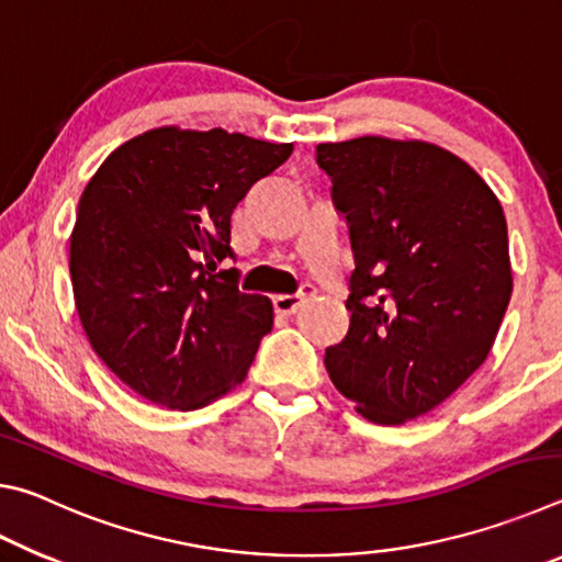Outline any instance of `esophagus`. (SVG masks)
I'll list each match as a JSON object with an SVG mask.
<instances>
[{
    "label": "esophagus",
    "instance_id": "esophagus-1",
    "mask_svg": "<svg viewBox=\"0 0 562 562\" xmlns=\"http://www.w3.org/2000/svg\"><path fill=\"white\" fill-rule=\"evenodd\" d=\"M312 294H315L312 284H302V290L297 294H278V297H272L274 312H278V315H294V312L302 307V302L312 297Z\"/></svg>",
    "mask_w": 562,
    "mask_h": 562
}]
</instances>
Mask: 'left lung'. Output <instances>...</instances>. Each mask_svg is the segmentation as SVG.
Wrapping results in <instances>:
<instances>
[{
    "label": "left lung",
    "mask_w": 562,
    "mask_h": 562,
    "mask_svg": "<svg viewBox=\"0 0 562 562\" xmlns=\"http://www.w3.org/2000/svg\"><path fill=\"white\" fill-rule=\"evenodd\" d=\"M347 217V337L325 351L339 394L382 426L446 402L493 347L513 278L506 215L459 156L424 140L319 144Z\"/></svg>",
    "instance_id": "1"
}]
</instances>
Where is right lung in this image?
I'll use <instances>...</instances> for the list:
<instances>
[{"label":"right lung","instance_id":"1","mask_svg":"<svg viewBox=\"0 0 562 562\" xmlns=\"http://www.w3.org/2000/svg\"><path fill=\"white\" fill-rule=\"evenodd\" d=\"M292 154L243 133L154 128L103 160L71 233L81 325L113 374L148 402L203 408L247 376L272 302L237 288L231 217Z\"/></svg>","mask_w":562,"mask_h":562}]
</instances>
